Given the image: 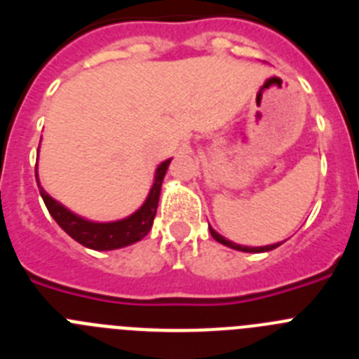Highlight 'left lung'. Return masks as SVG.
<instances>
[{
    "mask_svg": "<svg viewBox=\"0 0 359 359\" xmlns=\"http://www.w3.org/2000/svg\"><path fill=\"white\" fill-rule=\"evenodd\" d=\"M210 228V226H208ZM210 233L212 237H214L217 243L224 244V246H228V248H233V250H239V252H248V253H262V252H269V250H275L277 246H280V243L277 244H269V246H257V248H252V246H241V244H236V243H231V241L224 239L223 236H219L217 231L214 230V228H210Z\"/></svg>",
    "mask_w": 359,
    "mask_h": 359,
    "instance_id": "left-lung-1",
    "label": "left lung"
}]
</instances>
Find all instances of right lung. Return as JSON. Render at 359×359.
<instances>
[{"instance_id": "right-lung-1", "label": "right lung", "mask_w": 359, "mask_h": 359, "mask_svg": "<svg viewBox=\"0 0 359 359\" xmlns=\"http://www.w3.org/2000/svg\"><path fill=\"white\" fill-rule=\"evenodd\" d=\"M170 165V158L165 160L163 163L158 165L156 174H154V183L151 187L147 199L144 201L135 214L129 217L120 219V221H111V223H95V221H88V219L81 217V215L73 214L66 207H62L61 203L55 201L52 196L44 192L41 187L39 177H37V165H36V180L37 187H39L41 198H43L44 205L48 208L50 215L55 219V223L68 233L72 239L81 243L82 246L91 250H98V252H106V250H118L123 246H129L133 243L144 239L149 233L156 215L158 201H160L161 183H163L165 172L167 167Z\"/></svg>"}]
</instances>
